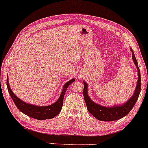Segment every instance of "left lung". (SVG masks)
<instances>
[{
  "mask_svg": "<svg viewBox=\"0 0 148 148\" xmlns=\"http://www.w3.org/2000/svg\"><path fill=\"white\" fill-rule=\"evenodd\" d=\"M130 49L132 53L133 61H134V64L136 66L138 70V78L136 87L135 90H134V94L124 104L114 105L112 107H106V106H103L100 104L96 103L88 95V84H87V82H84V81L83 82H84L83 95H84V101H85L86 105H87V110L94 117H96L99 120L110 122V121L118 120V119L125 117L132 110L134 105L136 103L138 99L141 87L140 69L138 68V62L135 57V55H134V53L133 52L132 48H130Z\"/></svg>",
  "mask_w": 148,
  "mask_h": 148,
  "instance_id": "1",
  "label": "left lung"
}]
</instances>
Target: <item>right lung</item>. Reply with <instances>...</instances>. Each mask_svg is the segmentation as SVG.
Wrapping results in <instances>:
<instances>
[{"label": "right lung", "mask_w": 148, "mask_h": 148, "mask_svg": "<svg viewBox=\"0 0 148 148\" xmlns=\"http://www.w3.org/2000/svg\"><path fill=\"white\" fill-rule=\"evenodd\" d=\"M74 81L75 79L73 78L71 80L68 81L67 82L65 83V84L63 87L61 95L59 96V99H58V100L55 103H54L46 106H35L34 104L28 103H26L22 100H21L11 90L9 82H8V77H7V87L10 95L11 98L12 99L13 101H14V104H15L17 108L21 112H23L26 115L32 117V118L41 120V119L54 118V117H56L61 112V108H62L63 106V101H64V95H65L66 89L69 87L70 84H72Z\"/></svg>", "instance_id": "right-lung-1"}]
</instances>
